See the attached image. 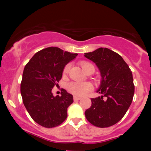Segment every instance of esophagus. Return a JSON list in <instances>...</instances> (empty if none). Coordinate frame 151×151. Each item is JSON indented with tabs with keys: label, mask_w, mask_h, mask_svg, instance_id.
<instances>
[{
	"label": "esophagus",
	"mask_w": 151,
	"mask_h": 151,
	"mask_svg": "<svg viewBox=\"0 0 151 151\" xmlns=\"http://www.w3.org/2000/svg\"><path fill=\"white\" fill-rule=\"evenodd\" d=\"M81 98L80 97H78V96H73V100L74 101H78V100H80Z\"/></svg>",
	"instance_id": "obj_1"
}]
</instances>
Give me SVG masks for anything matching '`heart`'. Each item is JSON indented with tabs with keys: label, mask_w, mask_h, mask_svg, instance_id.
Masks as SVG:
<instances>
[{
	"label": "heart",
	"mask_w": 151,
	"mask_h": 151,
	"mask_svg": "<svg viewBox=\"0 0 151 151\" xmlns=\"http://www.w3.org/2000/svg\"><path fill=\"white\" fill-rule=\"evenodd\" d=\"M81 66L82 69L85 72L88 68L91 67H93L92 64L86 62H82L81 63ZM70 68H71V65L68 64L64 68L63 73L64 74L67 73L69 71ZM93 88L92 84L90 82H70L69 84H67V89L70 93H73V95L78 96H82L84 95L87 93L88 91H90Z\"/></svg>",
	"instance_id": "b5f03b06"
}]
</instances>
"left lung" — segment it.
<instances>
[{
  "instance_id": "obj_1",
  "label": "left lung",
  "mask_w": 151,
  "mask_h": 151,
  "mask_svg": "<svg viewBox=\"0 0 151 151\" xmlns=\"http://www.w3.org/2000/svg\"><path fill=\"white\" fill-rule=\"evenodd\" d=\"M84 55L100 71L101 81L96 92L102 94L91 100L85 117L96 127H111L124 116L131 104L135 91L133 74L122 56L107 48L100 47Z\"/></svg>"
}]
</instances>
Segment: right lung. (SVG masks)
Masks as SVG:
<instances>
[{"instance_id": "add662e5", "label": "right lung", "mask_w": 151, "mask_h": 151, "mask_svg": "<svg viewBox=\"0 0 151 151\" xmlns=\"http://www.w3.org/2000/svg\"><path fill=\"white\" fill-rule=\"evenodd\" d=\"M77 55L58 47H47L35 53L24 68L20 84L23 104L32 118L42 127H55L67 118L73 96L63 89L60 96H54L52 88L62 78L65 66Z\"/></svg>"}]
</instances>
